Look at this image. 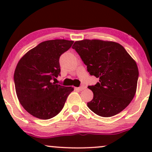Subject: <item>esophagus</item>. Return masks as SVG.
Segmentation results:
<instances>
[{
    "mask_svg": "<svg viewBox=\"0 0 152 152\" xmlns=\"http://www.w3.org/2000/svg\"><path fill=\"white\" fill-rule=\"evenodd\" d=\"M86 88V87H85V86H83V85H82V86H81L80 87H78V88H76V89L79 90V91H83V89H85Z\"/></svg>",
    "mask_w": 152,
    "mask_h": 152,
    "instance_id": "34e87169",
    "label": "esophagus"
}]
</instances>
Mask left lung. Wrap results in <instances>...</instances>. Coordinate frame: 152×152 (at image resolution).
<instances>
[{
  "label": "left lung",
  "mask_w": 152,
  "mask_h": 152,
  "mask_svg": "<svg viewBox=\"0 0 152 152\" xmlns=\"http://www.w3.org/2000/svg\"><path fill=\"white\" fill-rule=\"evenodd\" d=\"M76 50L90 75L99 82L88 88L94 98L87 106L103 117L123 111L137 91L139 70L137 63L119 43L98 39L75 41Z\"/></svg>",
  "instance_id": "8db88e82"
}]
</instances>
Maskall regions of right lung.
Returning <instances> with one entry per match:
<instances>
[{
  "label": "right lung",
  "instance_id": "add662e5",
  "mask_svg": "<svg viewBox=\"0 0 152 152\" xmlns=\"http://www.w3.org/2000/svg\"><path fill=\"white\" fill-rule=\"evenodd\" d=\"M74 41L49 40L23 56L14 72L15 92L19 102L29 114L41 119H49L60 113L72 86L52 83L60 74L59 58Z\"/></svg>",
  "mask_w": 152,
  "mask_h": 152
}]
</instances>
